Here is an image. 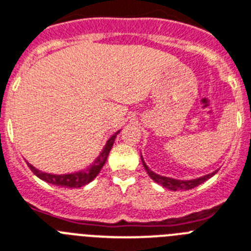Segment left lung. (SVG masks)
Instances as JSON below:
<instances>
[{
  "mask_svg": "<svg viewBox=\"0 0 251 251\" xmlns=\"http://www.w3.org/2000/svg\"><path fill=\"white\" fill-rule=\"evenodd\" d=\"M140 157H142L143 166H144L147 174L149 175V177L153 178V180H154L157 184L162 185L163 187H167V189H170V190H172V191L189 190V189L197 187L198 185L203 184L204 181H207L208 178H210L212 176H214V175L217 174V171H218V170H214L213 172H210V174H208V175H203V176H199V177L190 178V180H180V178L168 177V176H162V175L155 174V172L151 171V168H149V166L145 163L144 158H143L142 154H140Z\"/></svg>",
  "mask_w": 251,
  "mask_h": 251,
  "instance_id": "obj_1",
  "label": "left lung"
}]
</instances>
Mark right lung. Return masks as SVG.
Wrapping results in <instances>:
<instances>
[{
    "instance_id": "add662e5",
    "label": "right lung",
    "mask_w": 251,
    "mask_h": 251,
    "mask_svg": "<svg viewBox=\"0 0 251 251\" xmlns=\"http://www.w3.org/2000/svg\"><path fill=\"white\" fill-rule=\"evenodd\" d=\"M121 130H117L115 134L109 136L108 140L106 142V145L103 147L102 151L100 153V155L94 159L89 166H86L85 168L80 170L76 172H71V174H64V175H56V174H48V172H43L41 170L35 168L34 166L30 165L29 162H26L33 174L39 177L41 180L46 181L48 184L56 185V186L61 187H70V189H75V187H81L88 185L89 182L94 180L97 177V175L100 174L102 167L106 163L107 158H108L109 151L112 149V145L115 143L116 136L119 135V132Z\"/></svg>"
}]
</instances>
